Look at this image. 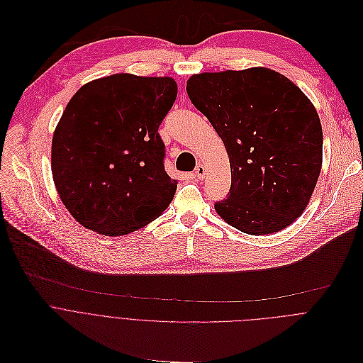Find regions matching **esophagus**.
Masks as SVG:
<instances>
[{"mask_svg":"<svg viewBox=\"0 0 363 363\" xmlns=\"http://www.w3.org/2000/svg\"><path fill=\"white\" fill-rule=\"evenodd\" d=\"M204 173H206V170H204V167H203L201 164H199V166L194 169V176H196L199 180H201V179H203Z\"/></svg>","mask_w":363,"mask_h":363,"instance_id":"1","label":"esophagus"}]
</instances>
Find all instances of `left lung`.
<instances>
[{
	"instance_id": "1",
	"label": "left lung",
	"mask_w": 363,
	"mask_h": 363,
	"mask_svg": "<svg viewBox=\"0 0 363 363\" xmlns=\"http://www.w3.org/2000/svg\"><path fill=\"white\" fill-rule=\"evenodd\" d=\"M186 90L229 155L232 184L228 199L214 203L216 211L255 236L292 225L322 167V125L309 99L263 67L194 74Z\"/></svg>"
}]
</instances>
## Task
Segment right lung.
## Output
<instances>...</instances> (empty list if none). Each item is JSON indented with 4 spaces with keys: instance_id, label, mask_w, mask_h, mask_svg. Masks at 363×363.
I'll use <instances>...</instances> for the list:
<instances>
[{
    "instance_id": "1",
    "label": "right lung",
    "mask_w": 363,
    "mask_h": 363,
    "mask_svg": "<svg viewBox=\"0 0 363 363\" xmlns=\"http://www.w3.org/2000/svg\"><path fill=\"white\" fill-rule=\"evenodd\" d=\"M177 97L170 77L113 74L83 86L54 131L51 170L84 228L121 236L153 222L177 189L159 127Z\"/></svg>"
}]
</instances>
